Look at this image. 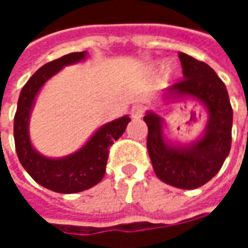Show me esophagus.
Listing matches in <instances>:
<instances>
[{"instance_id": "34e87169", "label": "esophagus", "mask_w": 248, "mask_h": 248, "mask_svg": "<svg viewBox=\"0 0 248 248\" xmlns=\"http://www.w3.org/2000/svg\"><path fill=\"white\" fill-rule=\"evenodd\" d=\"M143 113H145V106H143V105H140V103L134 105V106L131 108V110H130V115L135 119L140 118V117L143 115Z\"/></svg>"}]
</instances>
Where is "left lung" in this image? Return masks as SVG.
Returning a JSON list of instances; mask_svg holds the SVG:
<instances>
[{"instance_id": "1", "label": "left lung", "mask_w": 248, "mask_h": 248, "mask_svg": "<svg viewBox=\"0 0 248 248\" xmlns=\"http://www.w3.org/2000/svg\"><path fill=\"white\" fill-rule=\"evenodd\" d=\"M183 79L167 89V97H192L207 108L204 134L188 146L169 145L163 137V119L146 114L147 150L155 175L170 186L192 190L213 179L231 149L232 108L229 93L217 73L202 61L179 53Z\"/></svg>"}]
</instances>
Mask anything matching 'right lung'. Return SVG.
<instances>
[{"instance_id":"right-lung-1","label":"right lung","mask_w":248,"mask_h":248,"mask_svg":"<svg viewBox=\"0 0 248 248\" xmlns=\"http://www.w3.org/2000/svg\"><path fill=\"white\" fill-rule=\"evenodd\" d=\"M85 57L86 51L70 53L40 67L22 87L14 115V143L21 165L38 185L61 194L83 191L102 181L110 146L124 134L130 122L124 115L103 124L82 149L65 158L51 159L34 150L29 138V117L37 94L63 66L82 61Z\"/></svg>"}]
</instances>
